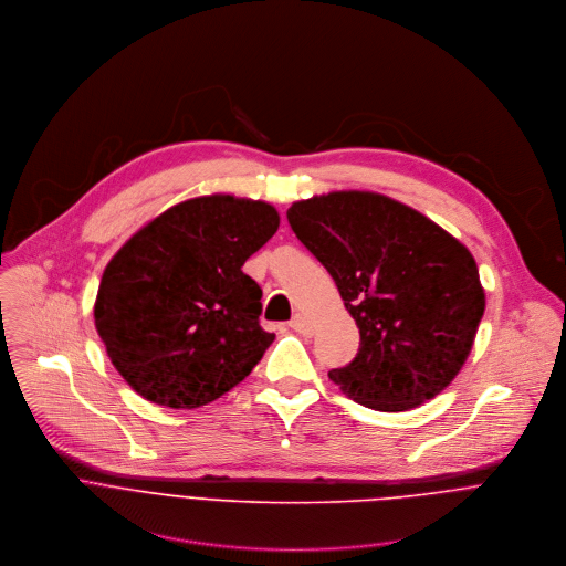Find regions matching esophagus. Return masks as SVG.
Masks as SVG:
<instances>
[{"label":"esophagus","instance_id":"34e87169","mask_svg":"<svg viewBox=\"0 0 566 566\" xmlns=\"http://www.w3.org/2000/svg\"><path fill=\"white\" fill-rule=\"evenodd\" d=\"M290 327H292L294 332L303 334V336H310V334H312V325H310V321H307L303 314H296V316L290 321Z\"/></svg>","mask_w":566,"mask_h":566}]
</instances>
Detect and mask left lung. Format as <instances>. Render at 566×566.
<instances>
[{
  "label": "left lung",
  "instance_id": "1",
  "mask_svg": "<svg viewBox=\"0 0 566 566\" xmlns=\"http://www.w3.org/2000/svg\"><path fill=\"white\" fill-rule=\"evenodd\" d=\"M287 221L360 332L356 358L329 378L376 411H407L438 396L462 369L484 314L471 252L418 210L376 192L296 201Z\"/></svg>",
  "mask_w": 566,
  "mask_h": 566
}]
</instances>
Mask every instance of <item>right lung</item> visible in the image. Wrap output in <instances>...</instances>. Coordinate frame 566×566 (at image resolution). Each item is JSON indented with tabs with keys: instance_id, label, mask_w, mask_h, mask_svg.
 Returning <instances> with one entry per match:
<instances>
[{
	"instance_id": "1",
	"label": "right lung",
	"mask_w": 566,
	"mask_h": 566,
	"mask_svg": "<svg viewBox=\"0 0 566 566\" xmlns=\"http://www.w3.org/2000/svg\"><path fill=\"white\" fill-rule=\"evenodd\" d=\"M265 201L210 195L161 212L104 270L95 327L146 400L195 409L239 385L272 345L241 268L279 230Z\"/></svg>"
}]
</instances>
